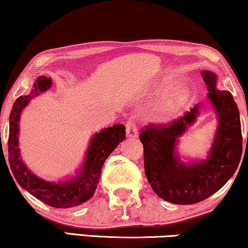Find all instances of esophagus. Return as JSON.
I'll return each mask as SVG.
<instances>
[{
	"label": "esophagus",
	"mask_w": 248,
	"mask_h": 248,
	"mask_svg": "<svg viewBox=\"0 0 248 248\" xmlns=\"http://www.w3.org/2000/svg\"><path fill=\"white\" fill-rule=\"evenodd\" d=\"M126 135L127 138L134 139L138 137V127L134 121H127L126 122Z\"/></svg>",
	"instance_id": "obj_1"
}]
</instances>
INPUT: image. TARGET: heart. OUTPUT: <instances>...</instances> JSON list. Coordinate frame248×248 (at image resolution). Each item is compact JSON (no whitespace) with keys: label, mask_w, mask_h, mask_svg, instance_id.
Returning <instances> with one entry per match:
<instances>
[{"label":"heart","mask_w":248,"mask_h":248,"mask_svg":"<svg viewBox=\"0 0 248 248\" xmlns=\"http://www.w3.org/2000/svg\"><path fill=\"white\" fill-rule=\"evenodd\" d=\"M170 84V81L165 80L158 83L154 89L155 96L160 97L162 94H164L158 104V111L164 118L177 116L184 109L191 98V88L188 87V84L184 82L176 83L168 91Z\"/></svg>","instance_id":"obj_1"}]
</instances>
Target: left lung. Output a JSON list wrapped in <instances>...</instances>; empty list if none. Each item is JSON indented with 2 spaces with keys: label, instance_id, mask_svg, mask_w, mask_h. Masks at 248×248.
Returning <instances> with one entry per match:
<instances>
[{
  "label": "left lung",
  "instance_id": "left-lung-1",
  "mask_svg": "<svg viewBox=\"0 0 248 248\" xmlns=\"http://www.w3.org/2000/svg\"><path fill=\"white\" fill-rule=\"evenodd\" d=\"M201 74L218 121L206 158L184 161L177 150L179 138L198 120L201 104L169 126H149L140 134L148 182L159 198L174 204H194L215 194L232 177L242 157V126L232 94L217 88L216 73Z\"/></svg>",
  "mask_w": 248,
  "mask_h": 248
}]
</instances>
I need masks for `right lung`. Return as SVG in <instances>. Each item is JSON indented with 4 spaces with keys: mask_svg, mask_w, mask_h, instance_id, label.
Here are the masks:
<instances>
[{
    "mask_svg": "<svg viewBox=\"0 0 248 248\" xmlns=\"http://www.w3.org/2000/svg\"><path fill=\"white\" fill-rule=\"evenodd\" d=\"M50 87L52 79L38 77L30 93L20 96L13 104L9 121V164L18 184L36 199L54 208H73L93 196L105 160L125 139V126L117 124L94 133L90 139L82 164L73 177L60 182H48L38 177L27 167L20 154V117L30 100L46 93Z\"/></svg>",
    "mask_w": 248,
    "mask_h": 248,
    "instance_id": "obj_1",
    "label": "right lung"
}]
</instances>
